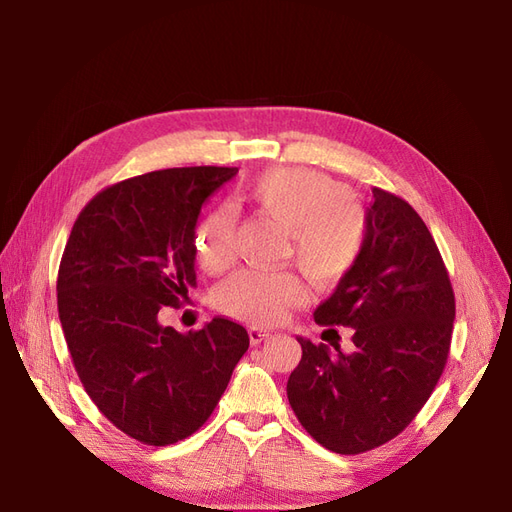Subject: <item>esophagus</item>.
I'll return each instance as SVG.
<instances>
[{
    "label": "esophagus",
    "mask_w": 512,
    "mask_h": 512,
    "mask_svg": "<svg viewBox=\"0 0 512 512\" xmlns=\"http://www.w3.org/2000/svg\"><path fill=\"white\" fill-rule=\"evenodd\" d=\"M247 333H250V342H252V344H260V342H265V339H269V335H271L267 329H262V327H254V324H252L250 329H247Z\"/></svg>",
    "instance_id": "1"
}]
</instances>
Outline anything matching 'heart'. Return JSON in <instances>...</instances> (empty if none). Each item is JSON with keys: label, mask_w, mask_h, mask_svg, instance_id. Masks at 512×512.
Returning a JSON list of instances; mask_svg holds the SVG:
<instances>
[{"label": "heart", "mask_w": 512, "mask_h": 512, "mask_svg": "<svg viewBox=\"0 0 512 512\" xmlns=\"http://www.w3.org/2000/svg\"><path fill=\"white\" fill-rule=\"evenodd\" d=\"M243 198L260 215L288 230L292 256L316 284H335L354 267L365 243V213L348 200V188L307 168H273L245 185ZM194 254L207 273L235 260V218L215 209L196 226ZM307 301V286L292 271L245 269L220 288L226 314L275 324Z\"/></svg>", "instance_id": "heart-1"}]
</instances>
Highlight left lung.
Here are the masks:
<instances>
[{"label":"left lung","instance_id":"left-lung-1","mask_svg":"<svg viewBox=\"0 0 512 512\" xmlns=\"http://www.w3.org/2000/svg\"><path fill=\"white\" fill-rule=\"evenodd\" d=\"M371 192L363 250L314 312L327 331L352 329L354 352L297 337L303 356L286 386L305 431L339 455L371 451L414 421L442 376L455 320V292L421 215Z\"/></svg>","mask_w":512,"mask_h":512}]
</instances>
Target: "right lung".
I'll return each instance as SVG.
<instances>
[{"label":"right lung","instance_id":"1","mask_svg":"<svg viewBox=\"0 0 512 512\" xmlns=\"http://www.w3.org/2000/svg\"><path fill=\"white\" fill-rule=\"evenodd\" d=\"M239 173L166 168L98 192L76 218L57 275L61 329L87 395L126 436L168 446L205 425L250 348L228 318L200 331L162 327L158 312L196 286L200 207Z\"/></svg>","mask_w":512,"mask_h":512}]
</instances>
